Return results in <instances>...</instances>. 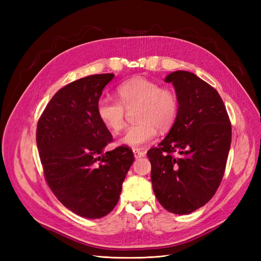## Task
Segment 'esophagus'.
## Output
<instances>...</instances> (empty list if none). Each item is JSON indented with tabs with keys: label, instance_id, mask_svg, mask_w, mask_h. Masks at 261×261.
Wrapping results in <instances>:
<instances>
[{
	"label": "esophagus",
	"instance_id": "esophagus-1",
	"mask_svg": "<svg viewBox=\"0 0 261 261\" xmlns=\"http://www.w3.org/2000/svg\"><path fill=\"white\" fill-rule=\"evenodd\" d=\"M133 152H134V155H135L136 159H138V158H143V156L146 155V152L143 151V150L138 149V148H134Z\"/></svg>",
	"mask_w": 261,
	"mask_h": 261
}]
</instances>
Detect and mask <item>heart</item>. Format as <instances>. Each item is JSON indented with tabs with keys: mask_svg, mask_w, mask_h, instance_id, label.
I'll return each mask as SVG.
<instances>
[{
	"mask_svg": "<svg viewBox=\"0 0 261 261\" xmlns=\"http://www.w3.org/2000/svg\"><path fill=\"white\" fill-rule=\"evenodd\" d=\"M117 100L102 98L97 103L100 122L114 134L125 124V110H135V123L126 129L121 143L129 147H141L151 141L156 129L169 130L178 114V99L168 88L144 77L126 81L116 88Z\"/></svg>",
	"mask_w": 261,
	"mask_h": 261,
	"instance_id": "1",
	"label": "heart"
}]
</instances>
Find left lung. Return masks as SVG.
<instances>
[{
    "mask_svg": "<svg viewBox=\"0 0 261 261\" xmlns=\"http://www.w3.org/2000/svg\"><path fill=\"white\" fill-rule=\"evenodd\" d=\"M178 99L168 136L148 150L158 201L175 215L204 206L223 178L232 126L218 91L195 74L177 70L165 78Z\"/></svg>",
    "mask_w": 261,
    "mask_h": 261,
    "instance_id": "obj_1",
    "label": "left lung"
}]
</instances>
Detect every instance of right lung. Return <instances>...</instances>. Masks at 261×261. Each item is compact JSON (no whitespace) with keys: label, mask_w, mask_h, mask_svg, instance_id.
<instances>
[{"label":"right lung","mask_w":261,"mask_h":261,"mask_svg":"<svg viewBox=\"0 0 261 261\" xmlns=\"http://www.w3.org/2000/svg\"><path fill=\"white\" fill-rule=\"evenodd\" d=\"M113 77L91 75L64 86L37 124L46 184L67 209L87 219H99L113 210L134 162L127 146L103 152L113 137L98 118L97 103Z\"/></svg>","instance_id":"1"}]
</instances>
